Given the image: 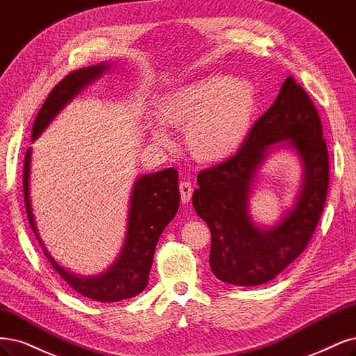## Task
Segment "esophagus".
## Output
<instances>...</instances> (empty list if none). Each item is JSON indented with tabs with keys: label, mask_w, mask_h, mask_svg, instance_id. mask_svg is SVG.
<instances>
[{
	"label": "esophagus",
	"mask_w": 356,
	"mask_h": 356,
	"mask_svg": "<svg viewBox=\"0 0 356 356\" xmlns=\"http://www.w3.org/2000/svg\"><path fill=\"white\" fill-rule=\"evenodd\" d=\"M179 193H181V202L188 203L193 195V186L190 181H181L179 182Z\"/></svg>",
	"instance_id": "34e87169"
}]
</instances>
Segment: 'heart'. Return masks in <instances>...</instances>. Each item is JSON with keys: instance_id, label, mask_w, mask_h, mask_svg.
<instances>
[{"instance_id": "b5f03b06", "label": "heart", "mask_w": 356, "mask_h": 356, "mask_svg": "<svg viewBox=\"0 0 356 356\" xmlns=\"http://www.w3.org/2000/svg\"><path fill=\"white\" fill-rule=\"evenodd\" d=\"M254 103L249 82L204 76L165 95L157 107L161 122H152L149 129L153 140L162 144H170L165 125L186 129V143L195 159L219 162L238 150Z\"/></svg>"}]
</instances>
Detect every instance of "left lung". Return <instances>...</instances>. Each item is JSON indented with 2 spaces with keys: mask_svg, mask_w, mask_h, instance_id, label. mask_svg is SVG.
<instances>
[{
  "mask_svg": "<svg viewBox=\"0 0 356 356\" xmlns=\"http://www.w3.org/2000/svg\"><path fill=\"white\" fill-rule=\"evenodd\" d=\"M286 140L301 156L305 175L296 207L273 230L254 227L247 200L255 169L268 145ZM330 162L320 115L295 78L287 76L275 102L254 122L238 152L199 174L194 211L212 234L211 269L236 286L275 278L306 249L328 193Z\"/></svg>",
  "mask_w": 356,
  "mask_h": 356,
  "instance_id": "1",
  "label": "left lung"
}]
</instances>
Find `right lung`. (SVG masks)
Returning a JSON list of instances; mask_svg holds the SVG:
<instances>
[{
    "label": "right lung",
    "mask_w": 356,
    "mask_h": 356,
    "mask_svg": "<svg viewBox=\"0 0 356 356\" xmlns=\"http://www.w3.org/2000/svg\"><path fill=\"white\" fill-rule=\"evenodd\" d=\"M106 69L107 65H97L67 73L48 94L47 100L36 115L32 127V140L40 136L67 102H70L90 82L99 78ZM31 153L32 149L29 147L24 154L23 165L24 206H26L31 228L56 273L82 296L99 302H119L140 295L149 283V274L159 237L178 212L181 195L177 169L169 168L152 175H143L137 179L131 195L128 232L120 256L104 274L83 278L73 275L61 268L47 252L38 231H36L29 199Z\"/></svg>",
    "instance_id": "add662e5"
}]
</instances>
